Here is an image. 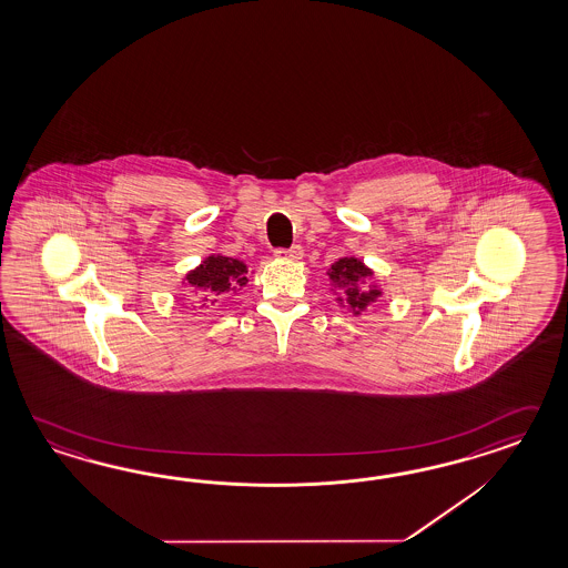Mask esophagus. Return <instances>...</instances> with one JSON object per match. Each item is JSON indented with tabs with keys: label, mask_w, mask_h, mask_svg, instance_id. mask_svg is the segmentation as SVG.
Wrapping results in <instances>:
<instances>
[{
	"label": "esophagus",
	"mask_w": 568,
	"mask_h": 568,
	"mask_svg": "<svg viewBox=\"0 0 568 568\" xmlns=\"http://www.w3.org/2000/svg\"><path fill=\"white\" fill-rule=\"evenodd\" d=\"M275 254H277L278 258H290V261H300L302 256H304V250L300 244H295V246H291V248H277L275 250Z\"/></svg>",
	"instance_id": "esophagus-1"
}]
</instances>
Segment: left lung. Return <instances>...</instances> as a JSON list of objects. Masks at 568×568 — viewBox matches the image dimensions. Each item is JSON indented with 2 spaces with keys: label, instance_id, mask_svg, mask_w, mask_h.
<instances>
[{
  "label": "left lung",
  "instance_id": "obj_1",
  "mask_svg": "<svg viewBox=\"0 0 568 568\" xmlns=\"http://www.w3.org/2000/svg\"><path fill=\"white\" fill-rule=\"evenodd\" d=\"M367 277H372V271L365 264L359 263L357 258H341L331 268V278L336 283L338 290L345 291L346 302L353 310H363V307L374 304L375 300L379 297V291L363 287Z\"/></svg>",
  "mask_w": 568,
  "mask_h": 568
}]
</instances>
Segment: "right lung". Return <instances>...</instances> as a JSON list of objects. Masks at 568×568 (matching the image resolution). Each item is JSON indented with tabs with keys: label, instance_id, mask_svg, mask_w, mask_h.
<instances>
[{
	"label": "right lung",
	"instance_id": "obj_1",
	"mask_svg": "<svg viewBox=\"0 0 568 568\" xmlns=\"http://www.w3.org/2000/svg\"><path fill=\"white\" fill-rule=\"evenodd\" d=\"M246 264L227 258V256H209L205 263L193 273H189L186 278L193 287H199L205 293V304H215L217 297L232 291L235 293L237 287L246 285ZM203 304V305H205Z\"/></svg>",
	"mask_w": 568,
	"mask_h": 568
}]
</instances>
